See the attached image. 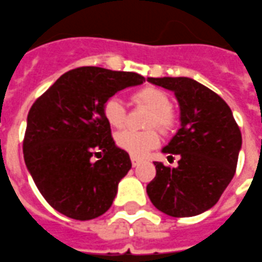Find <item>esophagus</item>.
Segmentation results:
<instances>
[{
    "mask_svg": "<svg viewBox=\"0 0 262 262\" xmlns=\"http://www.w3.org/2000/svg\"><path fill=\"white\" fill-rule=\"evenodd\" d=\"M130 161H132V165H133V166H137V165H139V163H140L139 158L133 157V155H132V157H130Z\"/></svg>",
    "mask_w": 262,
    "mask_h": 262,
    "instance_id": "1",
    "label": "esophagus"
}]
</instances>
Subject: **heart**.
<instances>
[{
    "label": "heart",
    "mask_w": 262,
    "mask_h": 262,
    "mask_svg": "<svg viewBox=\"0 0 262 262\" xmlns=\"http://www.w3.org/2000/svg\"><path fill=\"white\" fill-rule=\"evenodd\" d=\"M132 101L137 105H143L151 110L148 117L149 126L157 125L161 130H170L176 122L174 113L170 108V99L167 93L154 86H145L132 95ZM103 117L110 126L121 129L126 125L127 111L123 101L117 96H111L103 104ZM118 147L133 157H143L147 151L157 147L159 135L155 129L149 130H135L126 129L119 132L115 137Z\"/></svg>",
    "instance_id": "1"
}]
</instances>
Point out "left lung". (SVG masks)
Listing matches in <instances>:
<instances>
[{
    "mask_svg": "<svg viewBox=\"0 0 262 262\" xmlns=\"http://www.w3.org/2000/svg\"><path fill=\"white\" fill-rule=\"evenodd\" d=\"M174 92L180 127L162 152L179 155V166L154 162L155 179L147 193L158 210L171 217H192L219 202L236 170L242 135L232 111L217 93L187 77L148 78Z\"/></svg>",
    "mask_w": 262,
    "mask_h": 262,
    "instance_id": "1",
    "label": "left lung"
}]
</instances>
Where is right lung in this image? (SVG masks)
<instances>
[{
  "mask_svg": "<svg viewBox=\"0 0 262 262\" xmlns=\"http://www.w3.org/2000/svg\"><path fill=\"white\" fill-rule=\"evenodd\" d=\"M144 81L136 73L79 67L63 74L31 105L25 162L55 210L85 221L111 207L132 162L114 143L103 104L117 92Z\"/></svg>",
  "mask_w": 262,
  "mask_h": 262,
  "instance_id": "add662e5",
  "label": "right lung"
}]
</instances>
